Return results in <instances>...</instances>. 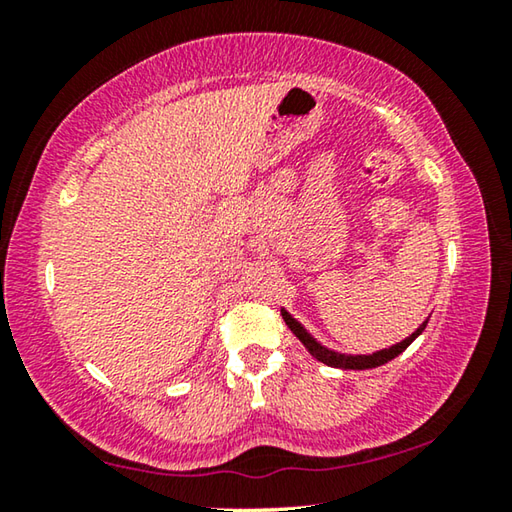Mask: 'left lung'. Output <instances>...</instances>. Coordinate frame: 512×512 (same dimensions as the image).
I'll return each instance as SVG.
<instances>
[{
  "label": "left lung",
  "instance_id": "left-lung-1",
  "mask_svg": "<svg viewBox=\"0 0 512 512\" xmlns=\"http://www.w3.org/2000/svg\"><path fill=\"white\" fill-rule=\"evenodd\" d=\"M282 318H284V323L289 325L291 332L296 334L302 343H305V348L309 350L311 357L318 359V361H323V363H327V366H332V368H345V370H366V368L384 366V363L395 359L397 354H402L406 348H409V345H411L415 339H418V336L424 332V327H427V323H429V318H427L418 329H415V332L409 336V339H404L402 343L393 345V348L379 350V352H375V354H363V357H350V354H339V352L327 350V348H323V345H320L316 339H311V336L307 334V329L302 327V325L298 323V320L289 314V311L282 309Z\"/></svg>",
  "mask_w": 512,
  "mask_h": 512
}]
</instances>
